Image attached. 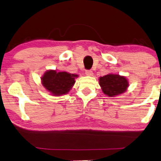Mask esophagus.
Returning <instances> with one entry per match:
<instances>
[{
	"mask_svg": "<svg viewBox=\"0 0 161 161\" xmlns=\"http://www.w3.org/2000/svg\"><path fill=\"white\" fill-rule=\"evenodd\" d=\"M85 73L88 76H93V72L92 70H86Z\"/></svg>",
	"mask_w": 161,
	"mask_h": 161,
	"instance_id": "34e87169",
	"label": "esophagus"
}]
</instances>
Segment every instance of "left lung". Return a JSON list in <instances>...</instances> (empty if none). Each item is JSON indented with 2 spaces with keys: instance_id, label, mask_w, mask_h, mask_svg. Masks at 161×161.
I'll return each instance as SVG.
<instances>
[{
  "instance_id": "left-lung-1",
  "label": "left lung",
  "mask_w": 161,
  "mask_h": 161,
  "mask_svg": "<svg viewBox=\"0 0 161 161\" xmlns=\"http://www.w3.org/2000/svg\"><path fill=\"white\" fill-rule=\"evenodd\" d=\"M99 82L103 93L111 97L124 93L129 86L128 80L125 77L115 74L100 77Z\"/></svg>"
}]
</instances>
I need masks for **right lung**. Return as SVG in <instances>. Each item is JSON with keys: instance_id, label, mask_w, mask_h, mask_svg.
I'll use <instances>...</instances> for the list:
<instances>
[{"instance_id": "add662e5", "label": "right lung", "mask_w": 161, "mask_h": 161, "mask_svg": "<svg viewBox=\"0 0 161 161\" xmlns=\"http://www.w3.org/2000/svg\"><path fill=\"white\" fill-rule=\"evenodd\" d=\"M78 75L67 72H57L56 70H48L42 77V83L52 95L60 96L67 94L75 83Z\"/></svg>"}]
</instances>
